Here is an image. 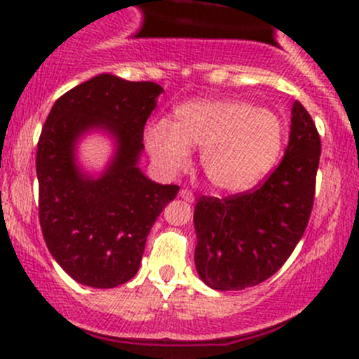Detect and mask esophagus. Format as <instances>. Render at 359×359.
<instances>
[{
    "instance_id": "34e87169",
    "label": "esophagus",
    "mask_w": 359,
    "mask_h": 359,
    "mask_svg": "<svg viewBox=\"0 0 359 359\" xmlns=\"http://www.w3.org/2000/svg\"><path fill=\"white\" fill-rule=\"evenodd\" d=\"M180 198H182V200L187 201V203L194 201V194H193V191H191V189H180Z\"/></svg>"
}]
</instances>
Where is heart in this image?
Segmentation results:
<instances>
[{"label":"heart","instance_id":"heart-1","mask_svg":"<svg viewBox=\"0 0 359 359\" xmlns=\"http://www.w3.org/2000/svg\"><path fill=\"white\" fill-rule=\"evenodd\" d=\"M285 123L271 109L243 100H193L166 119L149 123L144 140L154 163L166 173L186 168L200 149L206 180L224 193H241L273 170L285 146Z\"/></svg>","mask_w":359,"mask_h":359}]
</instances>
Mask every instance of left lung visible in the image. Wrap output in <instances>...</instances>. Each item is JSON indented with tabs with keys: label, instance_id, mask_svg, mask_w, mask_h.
<instances>
[{
	"label": "left lung",
	"instance_id": "left-lung-1",
	"mask_svg": "<svg viewBox=\"0 0 359 359\" xmlns=\"http://www.w3.org/2000/svg\"><path fill=\"white\" fill-rule=\"evenodd\" d=\"M320 154L316 125L297 100L287 151L269 177L245 193L198 200L194 262L210 288L255 287L287 262L309 222Z\"/></svg>",
	"mask_w": 359,
	"mask_h": 359
}]
</instances>
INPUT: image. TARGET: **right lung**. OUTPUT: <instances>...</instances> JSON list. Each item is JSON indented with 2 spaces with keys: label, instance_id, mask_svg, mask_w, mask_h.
<instances>
[{
  "label": "right lung",
  "instance_id": "obj_1",
  "mask_svg": "<svg viewBox=\"0 0 359 359\" xmlns=\"http://www.w3.org/2000/svg\"><path fill=\"white\" fill-rule=\"evenodd\" d=\"M163 88L99 74L57 99L36 151L38 213L53 259L78 283L114 288L137 274L147 234L179 186H161L139 168L144 126ZM92 126L107 128L118 153L100 180L74 165L75 139Z\"/></svg>",
  "mask_w": 359,
  "mask_h": 359
}]
</instances>
